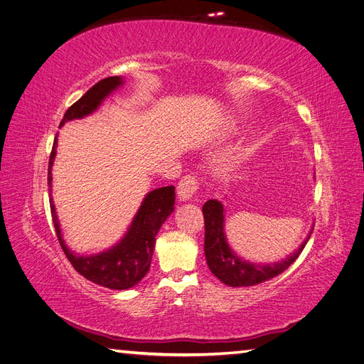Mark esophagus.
Instances as JSON below:
<instances>
[{
    "label": "esophagus",
    "mask_w": 364,
    "mask_h": 364,
    "mask_svg": "<svg viewBox=\"0 0 364 364\" xmlns=\"http://www.w3.org/2000/svg\"><path fill=\"white\" fill-rule=\"evenodd\" d=\"M199 190V179L196 176H183L178 183V197L181 202L191 200Z\"/></svg>",
    "instance_id": "obj_1"
}]
</instances>
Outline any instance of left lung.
<instances>
[{
    "label": "left lung",
    "mask_w": 364,
    "mask_h": 364,
    "mask_svg": "<svg viewBox=\"0 0 364 364\" xmlns=\"http://www.w3.org/2000/svg\"><path fill=\"white\" fill-rule=\"evenodd\" d=\"M202 211L205 218V257L208 267L214 277L229 287H250L278 277L301 255L314 229L311 228L301 247L285 259L273 264H257L241 259L229 247L225 235V209L222 203L211 199L203 205Z\"/></svg>",
    "instance_id": "8db88e82"
}]
</instances>
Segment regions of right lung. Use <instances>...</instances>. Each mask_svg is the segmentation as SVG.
I'll return each instance as SVG.
<instances>
[{"label": "right lung", "mask_w": 364, "mask_h": 364, "mask_svg": "<svg viewBox=\"0 0 364 364\" xmlns=\"http://www.w3.org/2000/svg\"><path fill=\"white\" fill-rule=\"evenodd\" d=\"M121 85H123V79L118 75L106 77V79L95 83L90 91H87L82 98H79V100L65 112L60 121V126H63L70 119L83 118L92 114L95 109L102 105L105 98L111 92H114ZM56 147L58 138H54L48 162L50 188L53 181L51 165L54 162V156H56ZM174 199L176 194L173 185L162 186V188L150 191L146 196L144 202L139 206L134 222H132L124 238H121L119 243L115 245L114 247L91 257L77 255V253L71 252L67 247L60 234L59 220L51 199L50 208L58 240L62 246L63 253L73 264V267L79 272L82 277L90 279L94 284L103 285V287L112 290H126L136 285L149 272L153 257V249H155V237L162 223L173 213Z\"/></svg>", "instance_id": "right-lung-1"}]
</instances>
